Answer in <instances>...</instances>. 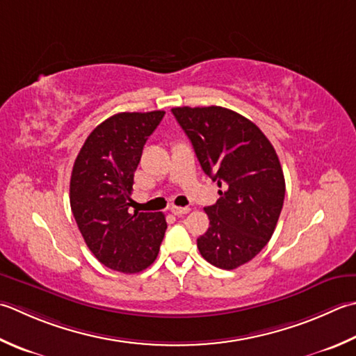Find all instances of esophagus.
<instances>
[{
    "mask_svg": "<svg viewBox=\"0 0 356 356\" xmlns=\"http://www.w3.org/2000/svg\"><path fill=\"white\" fill-rule=\"evenodd\" d=\"M171 213L174 216H184L186 213H190V208L188 207H171Z\"/></svg>",
    "mask_w": 356,
    "mask_h": 356,
    "instance_id": "esophagus-1",
    "label": "esophagus"
}]
</instances>
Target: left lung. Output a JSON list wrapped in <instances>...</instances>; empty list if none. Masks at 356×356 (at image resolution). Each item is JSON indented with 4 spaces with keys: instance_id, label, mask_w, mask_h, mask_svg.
I'll return each instance as SVG.
<instances>
[{
    "instance_id": "obj_1",
    "label": "left lung",
    "mask_w": 356,
    "mask_h": 356,
    "mask_svg": "<svg viewBox=\"0 0 356 356\" xmlns=\"http://www.w3.org/2000/svg\"><path fill=\"white\" fill-rule=\"evenodd\" d=\"M202 170L218 182L220 197L197 248L214 267L234 270L261 252L284 205L285 180L273 145L248 118L222 106L172 108Z\"/></svg>"
}]
</instances>
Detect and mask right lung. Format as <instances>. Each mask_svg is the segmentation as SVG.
<instances>
[{"instance_id":"1","label":"right lung","mask_w":356,"mask_h":356,"mask_svg":"<svg viewBox=\"0 0 356 356\" xmlns=\"http://www.w3.org/2000/svg\"><path fill=\"white\" fill-rule=\"evenodd\" d=\"M165 111L120 113L100 123L75 159L69 200L80 233L103 266L138 273L159 254L166 232L162 213H129L143 146Z\"/></svg>"}]
</instances>
